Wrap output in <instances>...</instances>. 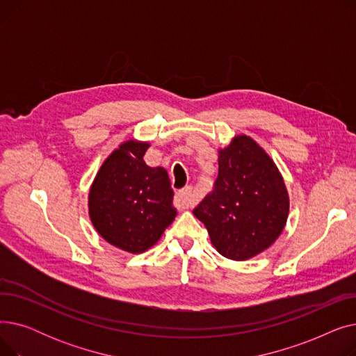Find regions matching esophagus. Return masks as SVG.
<instances>
[{
	"label": "esophagus",
	"instance_id": "obj_1",
	"mask_svg": "<svg viewBox=\"0 0 356 356\" xmlns=\"http://www.w3.org/2000/svg\"><path fill=\"white\" fill-rule=\"evenodd\" d=\"M176 203L181 209H189L193 204V188L192 186H186L181 191L176 193Z\"/></svg>",
	"mask_w": 356,
	"mask_h": 356
}]
</instances>
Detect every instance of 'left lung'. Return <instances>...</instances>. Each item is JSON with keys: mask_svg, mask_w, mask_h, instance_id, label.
Listing matches in <instances>:
<instances>
[{"mask_svg": "<svg viewBox=\"0 0 356 356\" xmlns=\"http://www.w3.org/2000/svg\"><path fill=\"white\" fill-rule=\"evenodd\" d=\"M215 189L193 211L216 251L235 261L250 259L282 235L290 197L274 160L250 136H235L218 149Z\"/></svg>", "mask_w": 356, "mask_h": 356, "instance_id": "left-lung-1", "label": "left lung"}]
</instances>
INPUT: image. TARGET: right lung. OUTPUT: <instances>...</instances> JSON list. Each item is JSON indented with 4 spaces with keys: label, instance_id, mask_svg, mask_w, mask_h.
<instances>
[{
    "label": "right lung",
    "instance_id": "1",
    "mask_svg": "<svg viewBox=\"0 0 356 356\" xmlns=\"http://www.w3.org/2000/svg\"><path fill=\"white\" fill-rule=\"evenodd\" d=\"M148 147L136 138L121 143L104 160L88 196L93 228L108 244L131 254L157 244L177 215L165 168L149 167L143 159Z\"/></svg>",
    "mask_w": 356,
    "mask_h": 356
}]
</instances>
